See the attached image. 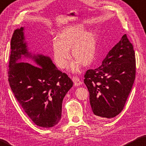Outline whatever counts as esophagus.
<instances>
[{"label": "esophagus", "mask_w": 146, "mask_h": 146, "mask_svg": "<svg viewBox=\"0 0 146 146\" xmlns=\"http://www.w3.org/2000/svg\"><path fill=\"white\" fill-rule=\"evenodd\" d=\"M73 81L75 86H79L82 84V82L79 79L78 76H73Z\"/></svg>", "instance_id": "obj_1"}]
</instances>
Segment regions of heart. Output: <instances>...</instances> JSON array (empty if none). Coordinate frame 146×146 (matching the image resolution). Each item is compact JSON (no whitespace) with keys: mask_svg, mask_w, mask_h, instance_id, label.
I'll return each mask as SVG.
<instances>
[{"mask_svg":"<svg viewBox=\"0 0 146 146\" xmlns=\"http://www.w3.org/2000/svg\"><path fill=\"white\" fill-rule=\"evenodd\" d=\"M98 40L93 31H86L82 24H76L62 29L56 36L52 45L53 60L61 68L68 66L70 59V50L75 59L71 64V69L77 71L80 64L88 67L95 60Z\"/></svg>","mask_w":146,"mask_h":146,"instance_id":"heart-1","label":"heart"}]
</instances>
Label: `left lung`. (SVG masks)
<instances>
[{
    "label": "left lung",
    "instance_id": "8db88e82",
    "mask_svg": "<svg viewBox=\"0 0 146 146\" xmlns=\"http://www.w3.org/2000/svg\"><path fill=\"white\" fill-rule=\"evenodd\" d=\"M135 70L133 45L125 34L110 50L102 65L87 70L84 75L95 118H112L121 113L132 90Z\"/></svg>",
    "mask_w": 146,
    "mask_h": 146
}]
</instances>
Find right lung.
<instances>
[{
  "instance_id": "right-lung-1",
  "label": "right lung",
  "mask_w": 146,
  "mask_h": 146,
  "mask_svg": "<svg viewBox=\"0 0 146 146\" xmlns=\"http://www.w3.org/2000/svg\"><path fill=\"white\" fill-rule=\"evenodd\" d=\"M23 31V27L14 30L11 38L8 81L15 98L34 123L52 127L61 119L62 100L73 83L48 57L33 56L35 62L28 61L31 64L21 60L22 55L30 56Z\"/></svg>"
}]
</instances>
